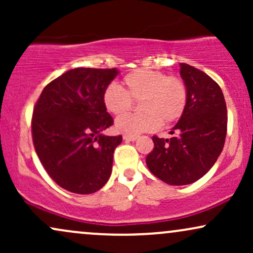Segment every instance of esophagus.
<instances>
[{"label":"esophagus","mask_w":253,"mask_h":253,"mask_svg":"<svg viewBox=\"0 0 253 253\" xmlns=\"http://www.w3.org/2000/svg\"><path fill=\"white\" fill-rule=\"evenodd\" d=\"M124 140L125 141H135L136 135H124Z\"/></svg>","instance_id":"esophagus-1"}]
</instances>
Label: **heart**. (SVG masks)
I'll use <instances>...</instances> for the list:
<instances>
[{"label": "heart", "mask_w": 253, "mask_h": 253, "mask_svg": "<svg viewBox=\"0 0 253 253\" xmlns=\"http://www.w3.org/2000/svg\"><path fill=\"white\" fill-rule=\"evenodd\" d=\"M139 103L141 114H126L115 120L119 133L138 135L158 128L161 123L170 125L182 117L187 104V88L181 78L161 71L139 69L125 76L123 89L109 84L103 90L102 102L110 114L120 115Z\"/></svg>", "instance_id": "heart-1"}]
</instances>
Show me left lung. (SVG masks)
Segmentation results:
<instances>
[{
	"mask_svg": "<svg viewBox=\"0 0 253 253\" xmlns=\"http://www.w3.org/2000/svg\"><path fill=\"white\" fill-rule=\"evenodd\" d=\"M179 74L187 88L185 109L170 132L172 138L153 136L155 147L146 157L151 172L170 185L190 184L205 176L219 158L227 132L225 97L215 81L184 63Z\"/></svg>",
	"mask_w": 253,
	"mask_h": 253,
	"instance_id": "1",
	"label": "left lung"
}]
</instances>
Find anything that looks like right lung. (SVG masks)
<instances>
[{
    "label": "right lung",
    "mask_w": 253,
    "mask_h": 253,
    "mask_svg": "<svg viewBox=\"0 0 253 253\" xmlns=\"http://www.w3.org/2000/svg\"><path fill=\"white\" fill-rule=\"evenodd\" d=\"M118 75V69H72L48 83L34 107L37 155L51 178L71 193H95L112 173L123 136L102 134L113 125L102 94Z\"/></svg>",
    "instance_id": "1"
}]
</instances>
